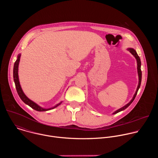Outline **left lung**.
Here are the masks:
<instances>
[{"mask_svg":"<svg viewBox=\"0 0 158 158\" xmlns=\"http://www.w3.org/2000/svg\"><path fill=\"white\" fill-rule=\"evenodd\" d=\"M127 50L128 51H129V52L131 53V54H132L133 56H134L135 58H136V61H137V65H138V66H137V69H138V77H139V82H138V87H137V89H136V93H135V94H134V95L132 99L129 101V102H128V103H127V104H126L124 106H123V107H121V108L118 109L117 110L114 111V112H113V113H112V114H116V113H118V112H121V111H122V110H124V109H126L133 102V101L134 100L135 98H136V95H137L138 91V90H139V87H140L141 83L142 72H141V62L140 57H139V56L138 55L136 51H135L133 48H127Z\"/></svg>","mask_w":158,"mask_h":158,"instance_id":"1","label":"left lung"}]
</instances>
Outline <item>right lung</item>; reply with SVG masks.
Wrapping results in <instances>:
<instances>
[{
    "label": "right lung",
    "instance_id": "add662e5",
    "mask_svg": "<svg viewBox=\"0 0 158 158\" xmlns=\"http://www.w3.org/2000/svg\"><path fill=\"white\" fill-rule=\"evenodd\" d=\"M20 56L21 54H19L17 56V58L16 61L14 63V70H13V77H14V81L15 82V88L17 90V92L20 97V98L21 99V100L23 101L25 104H26L27 105L31 107H32V109H34V110H37V111H47L52 109H54L55 107H57L58 106H59L62 101L60 102L59 103H58L57 104H56V106L50 107V108H44L40 107V106H39L37 104H36L35 102H34V101H32V100H31L30 99H29L26 94H24V93L23 92L22 89V87L20 86V82H19V75H18V70H19V62H20Z\"/></svg>",
    "mask_w": 158,
    "mask_h": 158
}]
</instances>
